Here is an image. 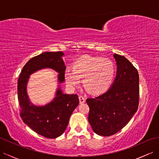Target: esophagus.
I'll return each mask as SVG.
<instances>
[{"label":"esophagus","instance_id":"34e87169","mask_svg":"<svg viewBox=\"0 0 159 159\" xmlns=\"http://www.w3.org/2000/svg\"><path fill=\"white\" fill-rule=\"evenodd\" d=\"M79 98V101H80V104H83V103H85V98L83 96H80Z\"/></svg>","mask_w":159,"mask_h":159}]
</instances>
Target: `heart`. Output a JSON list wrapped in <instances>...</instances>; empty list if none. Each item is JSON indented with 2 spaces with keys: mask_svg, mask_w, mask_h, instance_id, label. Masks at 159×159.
<instances>
[{
  "mask_svg": "<svg viewBox=\"0 0 159 159\" xmlns=\"http://www.w3.org/2000/svg\"><path fill=\"white\" fill-rule=\"evenodd\" d=\"M73 70L67 69L64 72L66 83L74 88L84 78L86 89L92 93H102L109 89L113 82L116 68L111 61L100 57L85 55L73 63Z\"/></svg>",
  "mask_w": 159,
  "mask_h": 159,
  "instance_id": "b5f03b06",
  "label": "heart"
}]
</instances>
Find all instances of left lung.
<instances>
[{
    "label": "left lung",
    "instance_id": "left-lung-1",
    "mask_svg": "<svg viewBox=\"0 0 159 159\" xmlns=\"http://www.w3.org/2000/svg\"><path fill=\"white\" fill-rule=\"evenodd\" d=\"M116 76L107 92L87 98L88 121L93 131L109 137L119 132L129 122L139 105V78L138 71L126 57L115 53Z\"/></svg>",
    "mask_w": 159,
    "mask_h": 159
}]
</instances>
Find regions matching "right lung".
I'll return each mask as SVG.
<instances>
[{"label": "right lung", "mask_w": 159, "mask_h": 159, "mask_svg": "<svg viewBox=\"0 0 159 159\" xmlns=\"http://www.w3.org/2000/svg\"><path fill=\"white\" fill-rule=\"evenodd\" d=\"M64 53L46 52L33 57L24 66L18 82V97L24 122L35 133L49 139L57 138L65 132L74 110L79 105L76 94H66L61 85L65 82ZM43 69H51L58 74L55 97L44 106H35L30 100L27 85L31 74Z\"/></svg>", "instance_id": "1"}]
</instances>
